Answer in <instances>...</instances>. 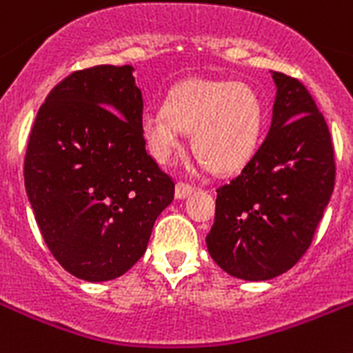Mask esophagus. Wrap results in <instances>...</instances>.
Returning <instances> with one entry per match:
<instances>
[{
	"mask_svg": "<svg viewBox=\"0 0 353 353\" xmlns=\"http://www.w3.org/2000/svg\"><path fill=\"white\" fill-rule=\"evenodd\" d=\"M194 192V186H190L188 183H176V197L177 199H185V197H188Z\"/></svg>",
	"mask_w": 353,
	"mask_h": 353,
	"instance_id": "34e87169",
	"label": "esophagus"
}]
</instances>
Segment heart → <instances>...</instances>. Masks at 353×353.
Segmentation results:
<instances>
[{"mask_svg": "<svg viewBox=\"0 0 353 353\" xmlns=\"http://www.w3.org/2000/svg\"><path fill=\"white\" fill-rule=\"evenodd\" d=\"M265 112L259 96L245 83L190 79L172 90L165 107L139 117L143 141L157 163H168L192 130V148L201 165L234 172L259 147Z\"/></svg>", "mask_w": 353, "mask_h": 353, "instance_id": "b5f03b06", "label": "heart"}]
</instances>
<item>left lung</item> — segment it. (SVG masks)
<instances>
[{
    "label": "left lung",
    "instance_id": "8db88e82",
    "mask_svg": "<svg viewBox=\"0 0 353 353\" xmlns=\"http://www.w3.org/2000/svg\"><path fill=\"white\" fill-rule=\"evenodd\" d=\"M272 125L241 174L217 188L208 254L237 279L266 281L308 250L335 183L334 147L323 114L290 76L272 72Z\"/></svg>",
    "mask_w": 353,
    "mask_h": 353
}]
</instances>
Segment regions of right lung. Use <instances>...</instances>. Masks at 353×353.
Segmentation results:
<instances>
[{
	"mask_svg": "<svg viewBox=\"0 0 353 353\" xmlns=\"http://www.w3.org/2000/svg\"><path fill=\"white\" fill-rule=\"evenodd\" d=\"M134 67L97 65L67 76L37 112L25 188L57 263L83 281L123 276L147 250L174 181L145 150Z\"/></svg>",
	"mask_w": 353,
	"mask_h": 353,
	"instance_id": "obj_1",
	"label": "right lung"
}]
</instances>
